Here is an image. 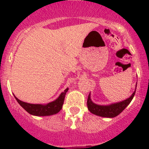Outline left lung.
<instances>
[{
    "mask_svg": "<svg viewBox=\"0 0 149 149\" xmlns=\"http://www.w3.org/2000/svg\"><path fill=\"white\" fill-rule=\"evenodd\" d=\"M135 93H136V89L133 93V94L130 96V98H127L126 100H124L123 101H121V102L112 104L110 105H98L93 103L91 100L90 93H89L87 99L88 110L96 116L106 117V118H113V117L117 116L119 114H120L126 108V107L131 103V101H132L134 95H135Z\"/></svg>",
    "mask_w": 149,
    "mask_h": 149,
    "instance_id": "obj_1",
    "label": "left lung"
}]
</instances>
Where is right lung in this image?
<instances>
[{
	"mask_svg": "<svg viewBox=\"0 0 149 149\" xmlns=\"http://www.w3.org/2000/svg\"><path fill=\"white\" fill-rule=\"evenodd\" d=\"M68 88L65 89L63 93L60 95L58 98L55 101L50 102L47 104H29L20 101L15 97L18 103L23 107L27 113L31 115L36 116H45L54 115L60 111L63 107V102L65 99V96L66 94Z\"/></svg>",
	"mask_w": 149,
	"mask_h": 149,
	"instance_id": "1",
	"label": "right lung"
}]
</instances>
